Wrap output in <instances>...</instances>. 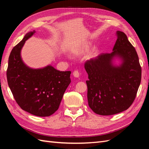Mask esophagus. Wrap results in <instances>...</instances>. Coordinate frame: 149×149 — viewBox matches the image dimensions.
I'll return each instance as SVG.
<instances>
[{
  "mask_svg": "<svg viewBox=\"0 0 149 149\" xmlns=\"http://www.w3.org/2000/svg\"><path fill=\"white\" fill-rule=\"evenodd\" d=\"M73 75L74 76L75 78H78L79 76V72L78 70H75L74 71H73Z\"/></svg>",
  "mask_w": 149,
  "mask_h": 149,
  "instance_id": "34e87169",
  "label": "esophagus"
}]
</instances>
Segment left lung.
Here are the masks:
<instances>
[{
    "instance_id": "left-lung-1",
    "label": "left lung",
    "mask_w": 149,
    "mask_h": 149,
    "mask_svg": "<svg viewBox=\"0 0 149 149\" xmlns=\"http://www.w3.org/2000/svg\"><path fill=\"white\" fill-rule=\"evenodd\" d=\"M117 40L111 53H101L85 62L89 107L96 114L109 116L127 110L136 97L141 81L142 69L136 49L126 35L117 31ZM118 56L119 66L112 64Z\"/></svg>"
}]
</instances>
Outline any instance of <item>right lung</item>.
<instances>
[{
	"label": "right lung",
	"mask_w": 149,
	"mask_h": 149,
	"mask_svg": "<svg viewBox=\"0 0 149 149\" xmlns=\"http://www.w3.org/2000/svg\"><path fill=\"white\" fill-rule=\"evenodd\" d=\"M35 32L26 33L12 49L7 70V82L21 109L35 116L47 117L55 113L59 107L71 83V71H60L49 65L31 69L24 63L21 49Z\"/></svg>",
	"instance_id": "right-lung-1"
}]
</instances>
